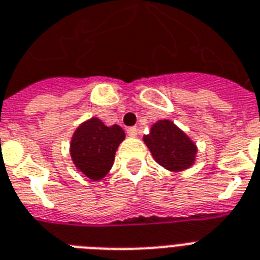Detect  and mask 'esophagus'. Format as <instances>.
<instances>
[{"label": "esophagus", "mask_w": 260, "mask_h": 260, "mask_svg": "<svg viewBox=\"0 0 260 260\" xmlns=\"http://www.w3.org/2000/svg\"><path fill=\"white\" fill-rule=\"evenodd\" d=\"M139 134V128L137 126H133V127H128L127 128V135L130 137H137Z\"/></svg>", "instance_id": "1"}]
</instances>
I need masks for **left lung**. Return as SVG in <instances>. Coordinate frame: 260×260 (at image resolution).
<instances>
[{"mask_svg":"<svg viewBox=\"0 0 260 260\" xmlns=\"http://www.w3.org/2000/svg\"><path fill=\"white\" fill-rule=\"evenodd\" d=\"M143 141L154 159L171 171H182L194 164L197 146L171 121H158Z\"/></svg>","mask_w":260,"mask_h":260,"instance_id":"left-lung-1","label":"left lung"}]
</instances>
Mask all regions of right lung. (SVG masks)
Segmentation results:
<instances>
[{
	"mask_svg": "<svg viewBox=\"0 0 260 260\" xmlns=\"http://www.w3.org/2000/svg\"><path fill=\"white\" fill-rule=\"evenodd\" d=\"M125 139V132L118 125L110 127L98 118L79 126L72 138L70 154L79 171L93 181H100L110 171L115 151Z\"/></svg>",
	"mask_w": 260,
	"mask_h": 260,
	"instance_id": "1",
	"label": "right lung"
}]
</instances>
